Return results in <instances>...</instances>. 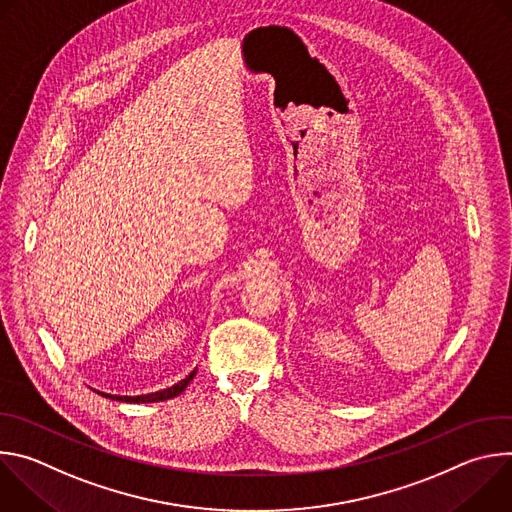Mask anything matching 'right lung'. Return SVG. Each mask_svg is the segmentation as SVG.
Returning <instances> with one entry per match:
<instances>
[{
    "instance_id": "add662e5",
    "label": "right lung",
    "mask_w": 512,
    "mask_h": 512,
    "mask_svg": "<svg viewBox=\"0 0 512 512\" xmlns=\"http://www.w3.org/2000/svg\"><path fill=\"white\" fill-rule=\"evenodd\" d=\"M196 377V369L182 381H178L176 385L168 387V389H162V391H156V393H148V395H111V393H103V391H97L101 397L105 399H111V401H121V403H160V401H168V399H174L176 395H180L188 383Z\"/></svg>"
}]
</instances>
